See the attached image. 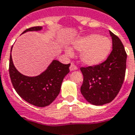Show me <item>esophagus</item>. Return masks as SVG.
Listing matches in <instances>:
<instances>
[{"mask_svg": "<svg viewBox=\"0 0 135 135\" xmlns=\"http://www.w3.org/2000/svg\"><path fill=\"white\" fill-rule=\"evenodd\" d=\"M76 69H77V67H76L75 65L73 64V63H72V64L70 65V70L74 71V70H76Z\"/></svg>", "mask_w": 135, "mask_h": 135, "instance_id": "1", "label": "esophagus"}]
</instances>
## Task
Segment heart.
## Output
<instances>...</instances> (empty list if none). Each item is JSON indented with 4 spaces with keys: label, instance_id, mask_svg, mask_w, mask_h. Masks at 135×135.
<instances>
[{
    "label": "heart",
    "instance_id": "obj_1",
    "mask_svg": "<svg viewBox=\"0 0 135 135\" xmlns=\"http://www.w3.org/2000/svg\"><path fill=\"white\" fill-rule=\"evenodd\" d=\"M74 49L82 52L80 59L84 64L94 66L100 64L109 54L112 49V41L106 37H102L98 34H92L86 37L76 39L73 43ZM68 56L73 54L71 49H67Z\"/></svg>",
    "mask_w": 135,
    "mask_h": 135
}]
</instances>
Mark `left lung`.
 Returning a JSON list of instances; mask_svg holds the SVG:
<instances>
[{
	"mask_svg": "<svg viewBox=\"0 0 135 135\" xmlns=\"http://www.w3.org/2000/svg\"><path fill=\"white\" fill-rule=\"evenodd\" d=\"M112 51L104 62L94 66L81 67L84 76L81 93L89 103L103 105L118 95L123 83L126 70V54L121 41L109 31Z\"/></svg>",
	"mask_w": 135,
	"mask_h": 135,
	"instance_id": "1",
	"label": "left lung"
}]
</instances>
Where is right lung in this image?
<instances>
[{"instance_id": "right-lung-1", "label": "right lung", "mask_w": 135, "mask_h": 135, "mask_svg": "<svg viewBox=\"0 0 135 135\" xmlns=\"http://www.w3.org/2000/svg\"><path fill=\"white\" fill-rule=\"evenodd\" d=\"M42 26L32 27L28 31H38ZM12 47L11 48V51ZM70 64H62L54 60L47 70L36 76H25L17 70L13 64L12 55L9 57V73L13 87L21 98L36 107L48 106L59 95L62 80L70 73Z\"/></svg>"}]
</instances>
